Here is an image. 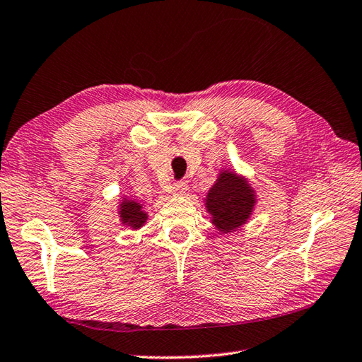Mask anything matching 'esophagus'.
Masks as SVG:
<instances>
[{
    "label": "esophagus",
    "mask_w": 362,
    "mask_h": 362,
    "mask_svg": "<svg viewBox=\"0 0 362 362\" xmlns=\"http://www.w3.org/2000/svg\"><path fill=\"white\" fill-rule=\"evenodd\" d=\"M172 194H173L175 197H184V195L187 194V184L184 182V181L175 182L173 186H172Z\"/></svg>",
    "instance_id": "obj_1"
}]
</instances>
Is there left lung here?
<instances>
[{"instance_id":"1","label":"left lung","mask_w":362,"mask_h":362,"mask_svg":"<svg viewBox=\"0 0 362 362\" xmlns=\"http://www.w3.org/2000/svg\"><path fill=\"white\" fill-rule=\"evenodd\" d=\"M257 203L255 190L242 175L234 170H221L204 198L206 212L214 226L229 234L247 223Z\"/></svg>"}]
</instances>
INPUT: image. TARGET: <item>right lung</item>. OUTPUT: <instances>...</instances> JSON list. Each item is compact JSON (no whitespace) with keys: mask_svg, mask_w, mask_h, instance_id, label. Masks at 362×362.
Wrapping results in <instances>:
<instances>
[{"mask_svg":"<svg viewBox=\"0 0 362 362\" xmlns=\"http://www.w3.org/2000/svg\"><path fill=\"white\" fill-rule=\"evenodd\" d=\"M117 214H119L120 223L127 228H132L133 230L142 228L148 220V214L146 212L144 206L136 202V199H132L128 197L120 198V203L117 206Z\"/></svg>","mask_w":362,"mask_h":362,"instance_id":"add662e5","label":"right lung"}]
</instances>
